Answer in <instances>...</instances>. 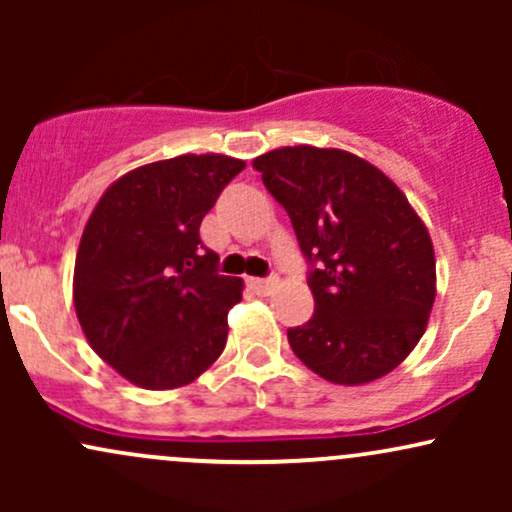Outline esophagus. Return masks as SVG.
<instances>
[{
    "mask_svg": "<svg viewBox=\"0 0 512 512\" xmlns=\"http://www.w3.org/2000/svg\"><path fill=\"white\" fill-rule=\"evenodd\" d=\"M276 284H279L276 276H269V279H248V286L257 296H269L276 289Z\"/></svg>",
    "mask_w": 512,
    "mask_h": 512,
    "instance_id": "esophagus-1",
    "label": "esophagus"
}]
</instances>
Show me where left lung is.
<instances>
[{
	"label": "left lung",
	"mask_w": 512,
	"mask_h": 512,
	"mask_svg": "<svg viewBox=\"0 0 512 512\" xmlns=\"http://www.w3.org/2000/svg\"><path fill=\"white\" fill-rule=\"evenodd\" d=\"M252 168L313 267L315 313L289 330L293 354L334 385L383 378L424 337L436 301L424 221L383 170L349 151L281 146Z\"/></svg>",
	"instance_id": "8db88e82"
}]
</instances>
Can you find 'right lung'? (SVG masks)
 I'll return each instance as SVG.
<instances>
[{"mask_svg": "<svg viewBox=\"0 0 512 512\" xmlns=\"http://www.w3.org/2000/svg\"><path fill=\"white\" fill-rule=\"evenodd\" d=\"M245 161L185 154L117 178L88 216L74 308L88 344L129 383L175 390L221 356L238 276L216 272L199 226Z\"/></svg>", "mask_w": 512, "mask_h": 512, "instance_id": "1", "label": "right lung"}]
</instances>
